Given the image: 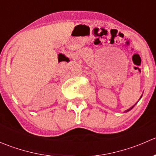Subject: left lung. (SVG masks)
Listing matches in <instances>:
<instances>
[{
  "mask_svg": "<svg viewBox=\"0 0 156 156\" xmlns=\"http://www.w3.org/2000/svg\"><path fill=\"white\" fill-rule=\"evenodd\" d=\"M135 105H136V104H135ZM135 105H134V106H135ZM132 106V107H130V108H129V109H127V110H126V112H128V111H130V109H131V108H133V106Z\"/></svg>",
  "mask_w": 156,
  "mask_h": 156,
  "instance_id": "1",
  "label": "left lung"
}]
</instances>
